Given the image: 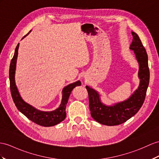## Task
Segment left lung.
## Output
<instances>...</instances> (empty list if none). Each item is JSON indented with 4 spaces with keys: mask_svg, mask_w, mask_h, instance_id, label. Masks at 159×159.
Wrapping results in <instances>:
<instances>
[{
    "mask_svg": "<svg viewBox=\"0 0 159 159\" xmlns=\"http://www.w3.org/2000/svg\"><path fill=\"white\" fill-rule=\"evenodd\" d=\"M131 34L133 40L129 49L134 50L138 62V77L140 79V84L133 94L123 101L106 105L101 101L98 91L88 86H86L88 92L91 116L100 124L113 126L125 122L138 113L145 100L150 80L148 55L138 35L134 32H131Z\"/></svg>",
    "mask_w": 159,
    "mask_h": 159,
    "instance_id": "obj_1",
    "label": "left lung"
}]
</instances>
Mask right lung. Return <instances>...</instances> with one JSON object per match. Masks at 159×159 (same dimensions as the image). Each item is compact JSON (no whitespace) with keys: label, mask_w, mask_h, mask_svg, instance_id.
Listing matches in <instances>:
<instances>
[{"label":"right lung","mask_w":159,"mask_h":159,"mask_svg":"<svg viewBox=\"0 0 159 159\" xmlns=\"http://www.w3.org/2000/svg\"><path fill=\"white\" fill-rule=\"evenodd\" d=\"M31 32L30 31L28 34L23 38H24L26 36ZM22 38V39H23ZM19 43L17 44L16 48L15 50L14 56L11 61L9 68V80H10V88L11 96L13 100V102L17 107V109L24 114L26 117H28L32 122L36 124L44 127H51L59 124L63 121L66 117V112L65 108L68 102L69 97L70 96L73 89L76 86H81L80 81H77L67 85L63 88L62 90V100L59 107L55 110L52 111H42L34 108L28 103L25 102L19 94L17 87L15 84V75L16 70V64L18 56V49Z\"/></svg>","instance_id":"add662e5"}]
</instances>
